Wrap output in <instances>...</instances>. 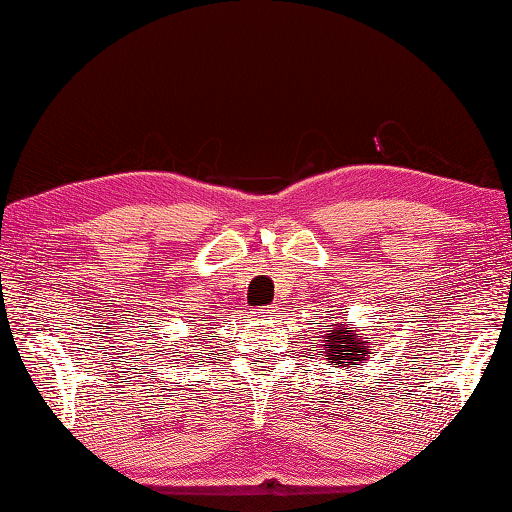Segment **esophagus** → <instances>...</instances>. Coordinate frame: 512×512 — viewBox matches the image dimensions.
Here are the masks:
<instances>
[{"label":"esophagus","instance_id":"34e87169","mask_svg":"<svg viewBox=\"0 0 512 512\" xmlns=\"http://www.w3.org/2000/svg\"><path fill=\"white\" fill-rule=\"evenodd\" d=\"M276 314H278V307H269V310H258V312H254V316H256V318H263V321H274Z\"/></svg>","mask_w":512,"mask_h":512}]
</instances>
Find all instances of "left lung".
<instances>
[{"mask_svg":"<svg viewBox=\"0 0 512 512\" xmlns=\"http://www.w3.org/2000/svg\"><path fill=\"white\" fill-rule=\"evenodd\" d=\"M325 356L327 365L332 368H356V365H365L370 359V341H365V336L356 334L354 327L347 323H334V327L325 325Z\"/></svg>","mask_w":512,"mask_h":512,"instance_id":"left-lung-1","label":"left lung"}]
</instances>
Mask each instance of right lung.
<instances>
[{
    "label": "right lung",
    "instance_id": "1",
    "mask_svg": "<svg viewBox=\"0 0 512 512\" xmlns=\"http://www.w3.org/2000/svg\"><path fill=\"white\" fill-rule=\"evenodd\" d=\"M180 359H182V356H180Z\"/></svg>",
    "mask_w": 512,
    "mask_h": 512
}]
</instances>
